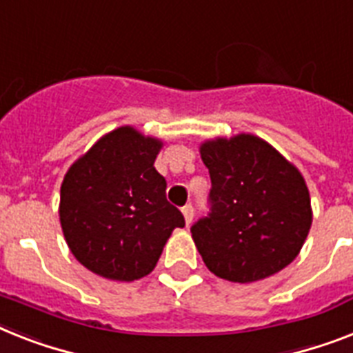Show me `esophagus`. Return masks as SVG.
Listing matches in <instances>:
<instances>
[{
  "instance_id": "obj_1",
  "label": "esophagus",
  "mask_w": 353,
  "mask_h": 353,
  "mask_svg": "<svg viewBox=\"0 0 353 353\" xmlns=\"http://www.w3.org/2000/svg\"><path fill=\"white\" fill-rule=\"evenodd\" d=\"M181 212H183V216H185L186 225H190L192 219H194V206H192V205H185L181 208Z\"/></svg>"
}]
</instances>
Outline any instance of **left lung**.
<instances>
[{"label": "left lung", "instance_id": "8db88e82", "mask_svg": "<svg viewBox=\"0 0 353 353\" xmlns=\"http://www.w3.org/2000/svg\"><path fill=\"white\" fill-rule=\"evenodd\" d=\"M210 210L190 232L206 268L232 283L274 276L299 254L312 225L305 179L250 134L201 145Z\"/></svg>", "mask_w": 353, "mask_h": 353}]
</instances>
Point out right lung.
Segmentation results:
<instances>
[{
  "instance_id": "add662e5",
  "label": "right lung",
  "mask_w": 353,
  "mask_h": 353,
  "mask_svg": "<svg viewBox=\"0 0 353 353\" xmlns=\"http://www.w3.org/2000/svg\"><path fill=\"white\" fill-rule=\"evenodd\" d=\"M159 148L161 141L121 127L103 136L63 179V234L74 257L97 276L145 277L172 230L185 226L154 167Z\"/></svg>"
}]
</instances>
